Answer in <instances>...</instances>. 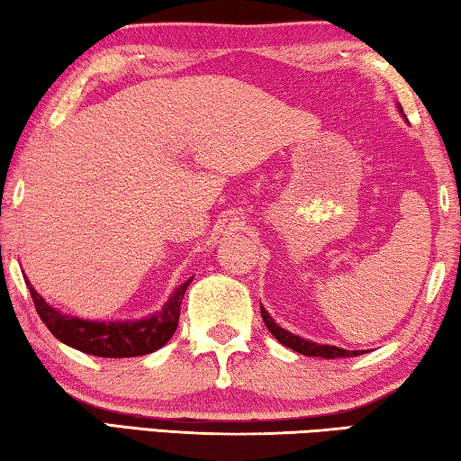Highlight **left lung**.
Segmentation results:
<instances>
[{
  "instance_id": "obj_1",
  "label": "left lung",
  "mask_w": 461,
  "mask_h": 461,
  "mask_svg": "<svg viewBox=\"0 0 461 461\" xmlns=\"http://www.w3.org/2000/svg\"><path fill=\"white\" fill-rule=\"evenodd\" d=\"M399 112L402 113V109L399 105ZM260 313H262V319L264 323H267L268 331L275 335V338L283 343V346L294 349V352H299L303 356H311V357H325V360H331V357H352V356H360L364 354L362 349H354V352H349V349H343V348H338V346H327V343H315V341H309V339H303L299 338V335H294L291 331L283 330V327L275 323V319H272L267 309H264L260 305Z\"/></svg>"
}]
</instances>
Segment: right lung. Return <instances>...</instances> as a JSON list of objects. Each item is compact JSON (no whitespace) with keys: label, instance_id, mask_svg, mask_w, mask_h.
<instances>
[{"label":"right lung","instance_id":"add662e5","mask_svg":"<svg viewBox=\"0 0 461 461\" xmlns=\"http://www.w3.org/2000/svg\"><path fill=\"white\" fill-rule=\"evenodd\" d=\"M24 280L30 294H32L38 315L59 341L79 349L83 354L99 357H136L156 352L173 338L178 325V315H181L183 296L193 278L176 286L167 305L162 307V311H156L154 315L138 319V321L107 323L60 313L36 293V288L30 285L26 276Z\"/></svg>","mask_w":461,"mask_h":461}]
</instances>
